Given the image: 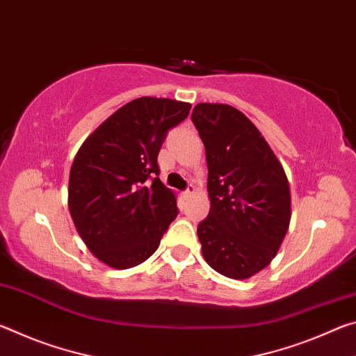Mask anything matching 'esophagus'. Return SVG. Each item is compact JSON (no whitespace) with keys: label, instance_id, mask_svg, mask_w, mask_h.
I'll return each instance as SVG.
<instances>
[{"label":"esophagus","instance_id":"34e87169","mask_svg":"<svg viewBox=\"0 0 356 356\" xmlns=\"http://www.w3.org/2000/svg\"><path fill=\"white\" fill-rule=\"evenodd\" d=\"M195 191H196V186L193 185V184H190L188 188H186V190L184 191V196H185V197H191L193 195H195Z\"/></svg>","mask_w":356,"mask_h":356}]
</instances>
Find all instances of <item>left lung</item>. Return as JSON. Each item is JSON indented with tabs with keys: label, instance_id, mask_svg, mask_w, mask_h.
<instances>
[{
	"label": "left lung",
	"instance_id": "left-lung-1",
	"mask_svg": "<svg viewBox=\"0 0 356 356\" xmlns=\"http://www.w3.org/2000/svg\"><path fill=\"white\" fill-rule=\"evenodd\" d=\"M191 120L206 147L210 212L197 225L202 256L216 272L246 280L276 256L291 222L284 168L237 108L197 104Z\"/></svg>",
	"mask_w": 356,
	"mask_h": 356
}]
</instances>
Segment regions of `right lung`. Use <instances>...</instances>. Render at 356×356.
Segmentation results:
<instances>
[{
    "label": "right lung",
    "mask_w": 356,
    "mask_h": 356,
    "mask_svg": "<svg viewBox=\"0 0 356 356\" xmlns=\"http://www.w3.org/2000/svg\"><path fill=\"white\" fill-rule=\"evenodd\" d=\"M191 105L140 97L100 124L72 163L69 212L89 251L113 268L154 254L179 213L176 195L159 179L156 156Z\"/></svg>",
    "instance_id": "add662e5"
}]
</instances>
